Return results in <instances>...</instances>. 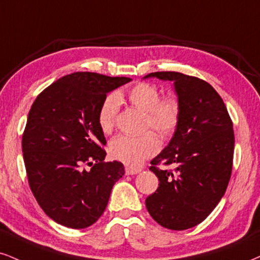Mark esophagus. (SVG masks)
Masks as SVG:
<instances>
[{"instance_id": "34e87169", "label": "esophagus", "mask_w": 260, "mask_h": 260, "mask_svg": "<svg viewBox=\"0 0 260 260\" xmlns=\"http://www.w3.org/2000/svg\"><path fill=\"white\" fill-rule=\"evenodd\" d=\"M139 172H141V169H137V168H125V174L126 175H136L139 174Z\"/></svg>"}]
</instances>
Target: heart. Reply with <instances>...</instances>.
I'll use <instances>...</instances> for the list:
<instances>
[{"mask_svg":"<svg viewBox=\"0 0 260 260\" xmlns=\"http://www.w3.org/2000/svg\"><path fill=\"white\" fill-rule=\"evenodd\" d=\"M121 96L112 92L106 96L98 114L100 129L111 134L117 121ZM127 101L146 113L145 125L161 137H168L176 130L181 117V105L175 96L160 98L158 86L152 83H139L127 91ZM159 141L153 133L141 136L119 135L110 142L108 152L114 160L125 165L135 166L158 152Z\"/></svg>","mask_w":260,"mask_h":260,"instance_id":"1","label":"heart"}]
</instances>
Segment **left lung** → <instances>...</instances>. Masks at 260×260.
I'll return each mask as SVG.
<instances>
[{"instance_id":"left-lung-1","label":"left lung","mask_w":260,"mask_h":260,"mask_svg":"<svg viewBox=\"0 0 260 260\" xmlns=\"http://www.w3.org/2000/svg\"><path fill=\"white\" fill-rule=\"evenodd\" d=\"M152 77L174 82L181 117L169 145L150 161L159 187L146 206L161 226L185 230L203 222L225 193L233 170V121L218 92L203 79L179 72L143 78ZM159 164L174 169L161 170Z\"/></svg>"}]
</instances>
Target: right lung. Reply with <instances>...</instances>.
<instances>
[{"label": "right lung", "instance_id": "1", "mask_svg": "<svg viewBox=\"0 0 260 260\" xmlns=\"http://www.w3.org/2000/svg\"><path fill=\"white\" fill-rule=\"evenodd\" d=\"M130 81L75 72L50 84L32 104L22 155L34 197L54 222L84 229L104 213L124 165L104 161L106 139L98 114L107 92ZM84 165L93 168L86 172Z\"/></svg>", "mask_w": 260, "mask_h": 260}]
</instances>
